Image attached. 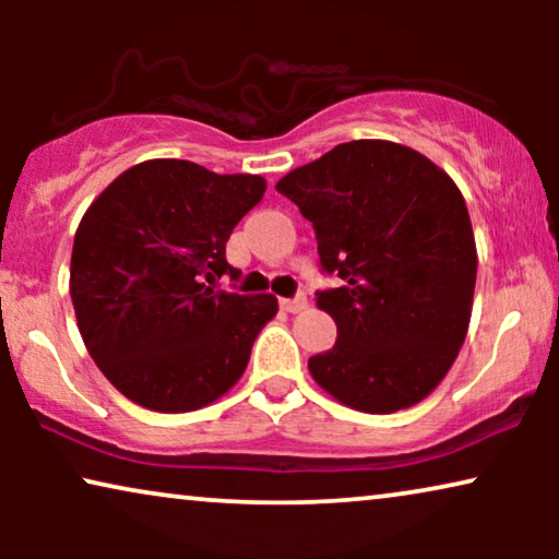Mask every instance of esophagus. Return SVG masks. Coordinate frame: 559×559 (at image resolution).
<instances>
[{
	"label": "esophagus",
	"instance_id": "34e87169",
	"mask_svg": "<svg viewBox=\"0 0 559 559\" xmlns=\"http://www.w3.org/2000/svg\"><path fill=\"white\" fill-rule=\"evenodd\" d=\"M280 305H282V308H285L287 312H300V310L308 308V295L297 293L295 297H282Z\"/></svg>",
	"mask_w": 559,
	"mask_h": 559
}]
</instances>
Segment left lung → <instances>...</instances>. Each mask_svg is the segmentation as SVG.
<instances>
[{
	"label": "left lung",
	"mask_w": 559,
	"mask_h": 559,
	"mask_svg": "<svg viewBox=\"0 0 559 559\" xmlns=\"http://www.w3.org/2000/svg\"><path fill=\"white\" fill-rule=\"evenodd\" d=\"M277 190L316 228L320 272L343 280L316 293L338 341L310 356L312 379L371 415L425 400L468 333L478 257L461 190L384 140L338 144Z\"/></svg>",
	"instance_id": "8db88e82"
}]
</instances>
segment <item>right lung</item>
I'll use <instances>...</instances> for the list:
<instances>
[{"label":"right lung","instance_id":"obj_1","mask_svg":"<svg viewBox=\"0 0 559 559\" xmlns=\"http://www.w3.org/2000/svg\"><path fill=\"white\" fill-rule=\"evenodd\" d=\"M264 188L259 175L150 159L91 203L73 241V308L91 358L132 402L201 409L241 379L277 297L213 282L239 280L226 241Z\"/></svg>","mask_w":559,"mask_h":559}]
</instances>
